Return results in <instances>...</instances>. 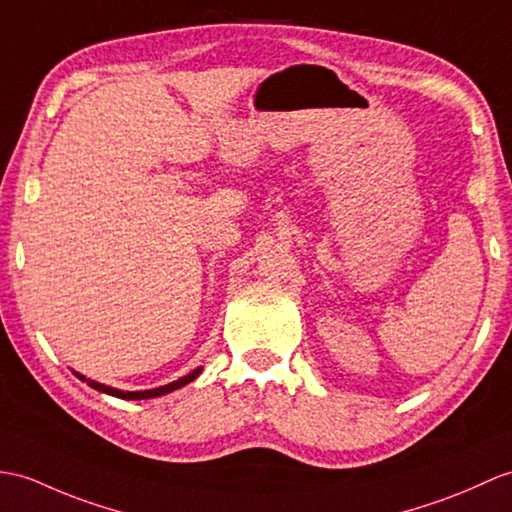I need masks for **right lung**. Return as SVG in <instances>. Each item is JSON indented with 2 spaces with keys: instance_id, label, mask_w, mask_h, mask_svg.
Masks as SVG:
<instances>
[{
  "instance_id": "obj_1",
  "label": "right lung",
  "mask_w": 512,
  "mask_h": 512,
  "mask_svg": "<svg viewBox=\"0 0 512 512\" xmlns=\"http://www.w3.org/2000/svg\"><path fill=\"white\" fill-rule=\"evenodd\" d=\"M200 373H202V366L194 368V371L189 373V375H185V377H181V379H176V382L159 386V388H152V390H120V388H113V386H104V384H100V382H93V379H87L85 375H80V373L74 371V375H76L78 379H82V382H85L87 386H91V388H95V390H100V392H106V395H111V397L128 399V401H139V399H152V397L168 395V392L183 388V386H187L189 382H194V379H196Z\"/></svg>"
}]
</instances>
